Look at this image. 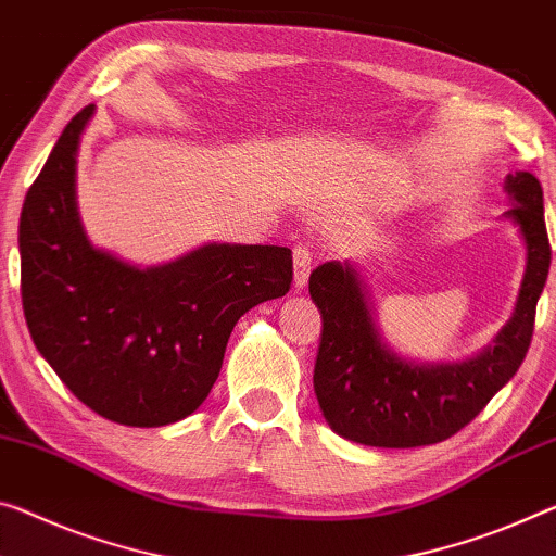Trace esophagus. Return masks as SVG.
Masks as SVG:
<instances>
[{
	"mask_svg": "<svg viewBox=\"0 0 556 556\" xmlns=\"http://www.w3.org/2000/svg\"><path fill=\"white\" fill-rule=\"evenodd\" d=\"M309 271H312V252H309V247L296 244L294 247V289H304L306 287Z\"/></svg>",
	"mask_w": 556,
	"mask_h": 556,
	"instance_id": "esophagus-1",
	"label": "esophagus"
}]
</instances>
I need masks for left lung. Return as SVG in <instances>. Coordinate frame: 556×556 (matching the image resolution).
I'll use <instances>...</instances> for the list:
<instances>
[{"mask_svg":"<svg viewBox=\"0 0 556 556\" xmlns=\"http://www.w3.org/2000/svg\"><path fill=\"white\" fill-rule=\"evenodd\" d=\"M505 219L525 242V277L515 312L490 346L463 361L422 364L401 356L376 321L371 287L356 264L324 262L309 294L321 314L314 393L333 433L371 447L433 445L468 426L522 366L552 250L542 185L532 173L505 178Z\"/></svg>","mask_w":556,"mask_h":556,"instance_id":"obj_1","label":"left lung"}]
</instances>
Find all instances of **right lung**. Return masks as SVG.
<instances>
[{
    "instance_id": "1",
    "label": "right lung",
    "mask_w": 556,
    "mask_h": 556,
    "mask_svg": "<svg viewBox=\"0 0 556 556\" xmlns=\"http://www.w3.org/2000/svg\"><path fill=\"white\" fill-rule=\"evenodd\" d=\"M86 105L59 136L20 217L22 304L34 346L78 401L121 426L195 413L240 316L292 285V250L207 242L138 267L96 247L76 202Z\"/></svg>"
}]
</instances>
